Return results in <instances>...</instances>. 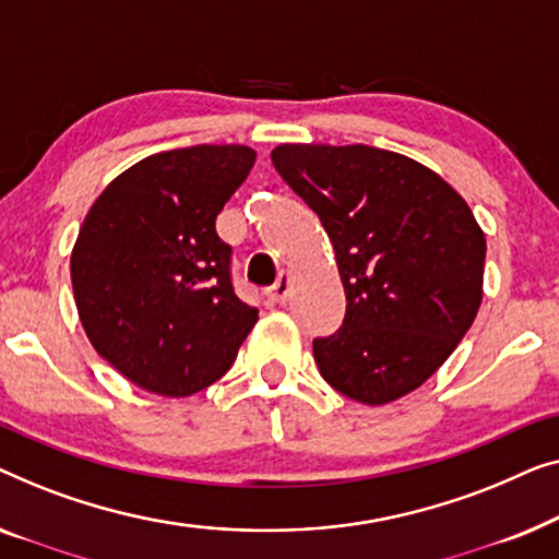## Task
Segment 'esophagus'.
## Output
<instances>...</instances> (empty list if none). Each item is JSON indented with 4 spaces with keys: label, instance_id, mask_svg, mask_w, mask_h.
<instances>
[{
    "label": "esophagus",
    "instance_id": "1",
    "mask_svg": "<svg viewBox=\"0 0 559 559\" xmlns=\"http://www.w3.org/2000/svg\"><path fill=\"white\" fill-rule=\"evenodd\" d=\"M288 296H290V281H288V276H283V273H281L276 286L269 290V298L273 304H286Z\"/></svg>",
    "mask_w": 559,
    "mask_h": 559
}]
</instances>
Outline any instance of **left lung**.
Instances as JSON below:
<instances>
[{
  "label": "left lung",
  "mask_w": 559,
  "mask_h": 559,
  "mask_svg": "<svg viewBox=\"0 0 559 559\" xmlns=\"http://www.w3.org/2000/svg\"><path fill=\"white\" fill-rule=\"evenodd\" d=\"M271 162L324 225L347 294L342 326L313 340L321 377L365 405L420 388L481 306L486 240L466 200L377 146L281 144Z\"/></svg>",
  "instance_id": "obj_1"
}]
</instances>
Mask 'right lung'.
Segmentation results:
<instances>
[{
    "mask_svg": "<svg viewBox=\"0 0 559 559\" xmlns=\"http://www.w3.org/2000/svg\"><path fill=\"white\" fill-rule=\"evenodd\" d=\"M253 164L238 144L146 156L85 215L70 255L78 313L98 355L139 388L169 397L210 388L255 326L215 230Z\"/></svg>",
    "mask_w": 559,
    "mask_h": 559,
    "instance_id": "1",
    "label": "right lung"
}]
</instances>
